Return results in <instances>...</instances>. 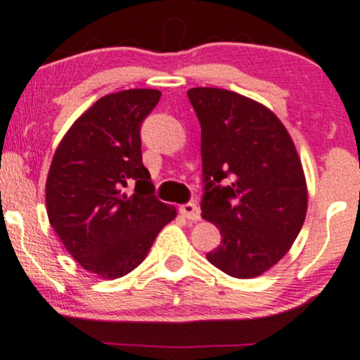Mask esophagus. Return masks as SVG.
Segmentation results:
<instances>
[{
    "instance_id": "34e87169",
    "label": "esophagus",
    "mask_w": 360,
    "mask_h": 360,
    "mask_svg": "<svg viewBox=\"0 0 360 360\" xmlns=\"http://www.w3.org/2000/svg\"><path fill=\"white\" fill-rule=\"evenodd\" d=\"M179 213L183 214L186 219H191V221H199V219H201V211H199L198 205H194V202H186V205H181Z\"/></svg>"
}]
</instances>
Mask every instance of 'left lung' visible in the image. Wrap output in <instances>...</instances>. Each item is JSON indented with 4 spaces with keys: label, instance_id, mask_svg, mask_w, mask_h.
I'll return each mask as SVG.
<instances>
[{
    "label": "left lung",
    "instance_id": "left-lung-1",
    "mask_svg": "<svg viewBox=\"0 0 360 360\" xmlns=\"http://www.w3.org/2000/svg\"><path fill=\"white\" fill-rule=\"evenodd\" d=\"M189 102L201 124L202 218L221 245L211 265L253 278L292 248L307 214V183L292 137L270 109L231 90L196 86ZM223 179L232 183L221 184Z\"/></svg>",
    "mask_w": 360,
    "mask_h": 360
}]
</instances>
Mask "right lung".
Here are the masks:
<instances>
[{"label":"right lung","instance_id":"1","mask_svg":"<svg viewBox=\"0 0 360 360\" xmlns=\"http://www.w3.org/2000/svg\"><path fill=\"white\" fill-rule=\"evenodd\" d=\"M161 92L109 94L85 110L56 147L46 177V213L68 253L102 278L144 262L176 210L154 196L142 164L141 124ZM134 186L133 194L124 191Z\"/></svg>","mask_w":360,"mask_h":360}]
</instances>
